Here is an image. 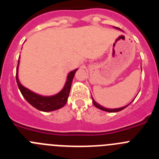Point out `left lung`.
<instances>
[{
	"label": "left lung",
	"instance_id": "obj_1",
	"mask_svg": "<svg viewBox=\"0 0 159 159\" xmlns=\"http://www.w3.org/2000/svg\"><path fill=\"white\" fill-rule=\"evenodd\" d=\"M114 28H115V29H119V30H121V29H119V28H117V27H114ZM92 102H93V104L95 105V107H96L97 108H99V109H100V110L104 111H107V112H118V111H122V110H123V109H125V108L127 107V106H129V105H130V103H129L128 105H126V106L123 107L114 108V109H111V108H106V107H104L100 106V104H99L98 102H96L95 100H94L93 98H92Z\"/></svg>",
	"mask_w": 159,
	"mask_h": 159
}]
</instances>
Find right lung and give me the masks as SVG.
<instances>
[{
    "label": "right lung",
    "mask_w": 159,
    "mask_h": 159,
    "mask_svg": "<svg viewBox=\"0 0 159 159\" xmlns=\"http://www.w3.org/2000/svg\"><path fill=\"white\" fill-rule=\"evenodd\" d=\"M19 64L20 57L19 60H18L17 67H16V83H17V86L20 92H21L22 95L27 100L28 102H29L32 107H34L37 110L44 112L53 111L58 110V109H60L61 107L65 106L66 102L67 101V98H68V95H69L70 93L73 78H74V75H75L78 68L73 70V71H70L68 73L65 84H64L63 89L60 92H58L56 95L46 96V95H42L32 92L31 90L28 89L27 88L24 87L20 84L19 80V76H18Z\"/></svg>",
    "instance_id": "right-lung-1"
}]
</instances>
